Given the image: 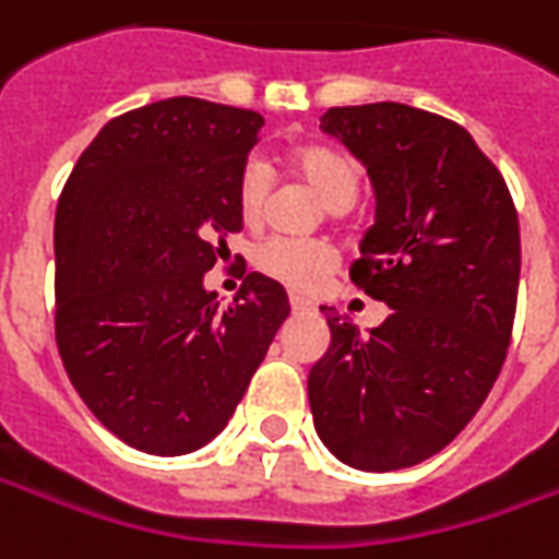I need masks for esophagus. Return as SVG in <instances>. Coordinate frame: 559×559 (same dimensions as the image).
<instances>
[{
    "label": "esophagus",
    "instance_id": "esophagus-1",
    "mask_svg": "<svg viewBox=\"0 0 559 559\" xmlns=\"http://www.w3.org/2000/svg\"><path fill=\"white\" fill-rule=\"evenodd\" d=\"M290 309H294V311H309L311 302L306 299V296H290Z\"/></svg>",
    "mask_w": 559,
    "mask_h": 559
}]
</instances>
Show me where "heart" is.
Listing matches in <instances>:
<instances>
[{"mask_svg":"<svg viewBox=\"0 0 559 559\" xmlns=\"http://www.w3.org/2000/svg\"><path fill=\"white\" fill-rule=\"evenodd\" d=\"M290 168L302 183L314 189L321 201L333 211H345L352 201L358 199L360 170L355 158L333 146H296L290 155ZM272 199V174L263 158H250L238 174L235 186V204L238 216L248 229H257L263 223ZM336 263V253L324 241H302V238H269L253 250V265L278 281L290 290H314L321 281L328 278L330 269Z\"/></svg>","mask_w":559,"mask_h":559,"instance_id":"1","label":"heart"}]
</instances>
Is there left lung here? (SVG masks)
<instances>
[{"instance_id": "obj_1", "label": "left lung", "mask_w": 559, "mask_h": 559, "mask_svg": "<svg viewBox=\"0 0 559 559\" xmlns=\"http://www.w3.org/2000/svg\"><path fill=\"white\" fill-rule=\"evenodd\" d=\"M321 131L376 195L352 281L389 306L360 333L324 306L330 348L309 373L314 431L358 471L440 453L502 370L520 284V226L499 168L455 121L407 104L333 106Z\"/></svg>"}]
</instances>
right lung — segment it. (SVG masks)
<instances>
[{
	"label": "right lung",
	"mask_w": 559,
	"mask_h": 559,
	"mask_svg": "<svg viewBox=\"0 0 559 559\" xmlns=\"http://www.w3.org/2000/svg\"><path fill=\"white\" fill-rule=\"evenodd\" d=\"M253 109L168 97L106 121L55 216V336L85 407L152 455L226 428L290 314L250 272L231 306L204 287L241 231L238 174L260 143Z\"/></svg>",
	"instance_id": "obj_1"
}]
</instances>
